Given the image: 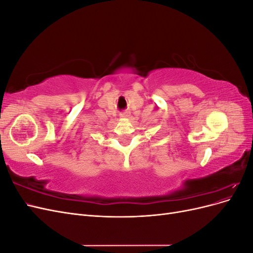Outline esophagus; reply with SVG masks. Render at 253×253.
<instances>
[{"label":"esophagus","mask_w":253,"mask_h":253,"mask_svg":"<svg viewBox=\"0 0 253 253\" xmlns=\"http://www.w3.org/2000/svg\"><path fill=\"white\" fill-rule=\"evenodd\" d=\"M128 116H129L128 113H121V114H120V117H121V118H127Z\"/></svg>","instance_id":"esophagus-1"}]
</instances>
